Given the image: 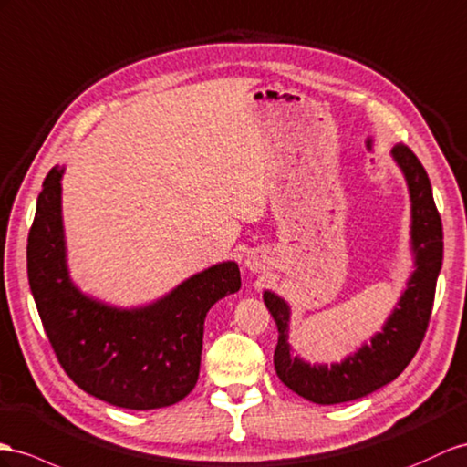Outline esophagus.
Wrapping results in <instances>:
<instances>
[{
    "label": "esophagus",
    "instance_id": "1",
    "mask_svg": "<svg viewBox=\"0 0 467 467\" xmlns=\"http://www.w3.org/2000/svg\"><path fill=\"white\" fill-rule=\"evenodd\" d=\"M244 266L250 270H258L260 266H265V256H262V253H258V250L256 253H250L244 258Z\"/></svg>",
    "mask_w": 467,
    "mask_h": 467
}]
</instances>
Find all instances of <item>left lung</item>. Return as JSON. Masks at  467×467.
Masks as SVG:
<instances>
[{
    "label": "left lung",
    "mask_w": 467,
    "mask_h": 467,
    "mask_svg": "<svg viewBox=\"0 0 467 467\" xmlns=\"http://www.w3.org/2000/svg\"><path fill=\"white\" fill-rule=\"evenodd\" d=\"M390 158L400 170L410 197L412 270L392 312L367 343L345 355L339 363L312 365L294 355L290 343L292 307L282 296L265 290L262 297L278 326L274 368L285 387L316 404H339L379 390L397 379L412 361L432 314L436 280L444 256L441 221L428 173L406 146H394Z\"/></svg>",
    "instance_id": "left-lung-1"
}]
</instances>
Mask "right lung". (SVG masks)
<instances>
[{"label":"right lung","mask_w":467,"mask_h":467,"mask_svg":"<svg viewBox=\"0 0 467 467\" xmlns=\"http://www.w3.org/2000/svg\"><path fill=\"white\" fill-rule=\"evenodd\" d=\"M63 175L55 165L37 197L27 238V276L47 337L77 385L112 406L153 410L195 389L209 309L241 290L234 260L217 262L150 304L122 307L70 278Z\"/></svg>","instance_id":"1"}]
</instances>
